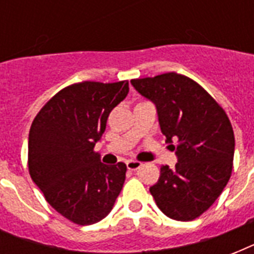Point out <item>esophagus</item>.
I'll use <instances>...</instances> for the list:
<instances>
[{"instance_id":"obj_1","label":"esophagus","mask_w":254,"mask_h":254,"mask_svg":"<svg viewBox=\"0 0 254 254\" xmlns=\"http://www.w3.org/2000/svg\"><path fill=\"white\" fill-rule=\"evenodd\" d=\"M141 165H142V163L138 162V161H131V159L127 162V170H131V171H135V170H138L139 167H141Z\"/></svg>"}]
</instances>
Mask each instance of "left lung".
<instances>
[{
	"mask_svg": "<svg viewBox=\"0 0 254 254\" xmlns=\"http://www.w3.org/2000/svg\"><path fill=\"white\" fill-rule=\"evenodd\" d=\"M130 83L157 108L166 142H178L171 145L177 165L161 167L150 193L170 219L193 220L213 204L231 178L235 135L228 116L204 88L179 73Z\"/></svg>",
	"mask_w": 254,
	"mask_h": 254,
	"instance_id": "left-lung-1",
	"label": "left lung"
}]
</instances>
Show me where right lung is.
Wrapping results in <instances>:
<instances>
[{"instance_id":"obj_1","label":"right lung","mask_w":254,"mask_h":254,"mask_svg":"<svg viewBox=\"0 0 254 254\" xmlns=\"http://www.w3.org/2000/svg\"><path fill=\"white\" fill-rule=\"evenodd\" d=\"M127 92V81L72 84L58 92L31 124V179L49 204L75 224L103 220L121 192L127 165H104L93 147Z\"/></svg>"}]
</instances>
